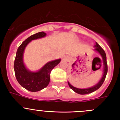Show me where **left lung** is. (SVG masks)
<instances>
[{"instance_id": "obj_1", "label": "left lung", "mask_w": 120, "mask_h": 120, "mask_svg": "<svg viewBox=\"0 0 120 120\" xmlns=\"http://www.w3.org/2000/svg\"><path fill=\"white\" fill-rule=\"evenodd\" d=\"M95 50H96V51L100 53V55L101 56V57H102L103 58V65H104L103 75L101 79H100L99 82L98 83L97 85L94 86V87H92V88H88V89H78V88H75V87H74L73 86L71 85L70 83L68 82L69 86L70 87V88L78 94H81V95H86V94H90V93H92L93 92L95 91V90H96L97 89H99V88L102 85V84L103 83L104 81H105V78H106V75H107V70H108L106 53H105V50L101 48V47L98 44L97 42H96V45H95ZM99 59H100V58H99ZM100 60H101V59H100Z\"/></svg>"}]
</instances>
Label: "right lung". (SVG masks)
Here are the masks:
<instances>
[{
	"instance_id": "add662e5",
	"label": "right lung",
	"mask_w": 120,
	"mask_h": 120,
	"mask_svg": "<svg viewBox=\"0 0 120 120\" xmlns=\"http://www.w3.org/2000/svg\"><path fill=\"white\" fill-rule=\"evenodd\" d=\"M46 34L44 32H38L25 39L19 47L14 63V69L16 79L19 83L26 90L37 92L46 88L50 82V75L52 70L61 60H54L48 63L40 71L32 72L26 70L23 63L22 56L24 49L32 40L44 37Z\"/></svg>"
}]
</instances>
